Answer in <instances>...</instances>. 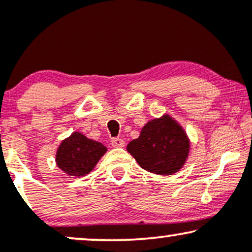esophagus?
I'll list each match as a JSON object with an SVG mask.
<instances>
[{
  "instance_id": "esophagus-1",
  "label": "esophagus",
  "mask_w": 252,
  "mask_h": 252,
  "mask_svg": "<svg viewBox=\"0 0 252 252\" xmlns=\"http://www.w3.org/2000/svg\"><path fill=\"white\" fill-rule=\"evenodd\" d=\"M111 144L112 147H115V148H122V147H124V144H126V142H124L123 138L115 137L111 140Z\"/></svg>"
}]
</instances>
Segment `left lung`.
Returning a JSON list of instances; mask_svg holds the SVG:
<instances>
[{
	"instance_id": "8db88e82",
	"label": "left lung",
	"mask_w": 252,
	"mask_h": 252,
	"mask_svg": "<svg viewBox=\"0 0 252 252\" xmlns=\"http://www.w3.org/2000/svg\"><path fill=\"white\" fill-rule=\"evenodd\" d=\"M126 150L143 169L158 175H173L186 163L190 141L184 126L164 114L149 121Z\"/></svg>"
}]
</instances>
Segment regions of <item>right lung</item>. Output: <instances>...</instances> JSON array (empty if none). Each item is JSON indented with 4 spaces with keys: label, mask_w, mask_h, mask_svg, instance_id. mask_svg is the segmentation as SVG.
Segmentation results:
<instances>
[{
    "label": "right lung",
    "mask_w": 252,
    "mask_h": 252,
    "mask_svg": "<svg viewBox=\"0 0 252 252\" xmlns=\"http://www.w3.org/2000/svg\"><path fill=\"white\" fill-rule=\"evenodd\" d=\"M106 150L104 144L74 131L58 147L56 163L66 175L82 178L94 170Z\"/></svg>",
    "instance_id": "1"
}]
</instances>
